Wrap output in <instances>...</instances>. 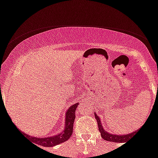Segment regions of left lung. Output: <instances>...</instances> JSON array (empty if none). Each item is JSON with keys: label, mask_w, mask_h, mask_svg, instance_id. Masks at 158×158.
I'll use <instances>...</instances> for the list:
<instances>
[{"label": "left lung", "mask_w": 158, "mask_h": 158, "mask_svg": "<svg viewBox=\"0 0 158 158\" xmlns=\"http://www.w3.org/2000/svg\"><path fill=\"white\" fill-rule=\"evenodd\" d=\"M94 116H95V118L97 120V123H98V130H99V132L101 133V137L103 138L106 141H108V142H122V143H124V142H127V139H129V138L134 135V133L136 132H132L128 134H123V135H116V134H110L107 131H106L103 129L102 127V123H101V120L98 118V116L96 114V113H94Z\"/></svg>", "instance_id": "left-lung-1"}]
</instances>
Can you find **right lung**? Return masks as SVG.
I'll return each instance as SVG.
<instances>
[{
  "mask_svg": "<svg viewBox=\"0 0 158 158\" xmlns=\"http://www.w3.org/2000/svg\"><path fill=\"white\" fill-rule=\"evenodd\" d=\"M78 105L79 103L77 102V103L70 106L68 109L65 115V127L62 132L59 134L48 137V138H35V137H31V135H28V134H25L23 132L22 133L27 138H29L31 143H34L35 145H39L40 146H44V147H52L58 144L66 142L71 138L72 132H73V125L75 118V110L77 108Z\"/></svg>",
  "mask_w": 158,
  "mask_h": 158,
  "instance_id": "add662e5",
  "label": "right lung"
}]
</instances>
